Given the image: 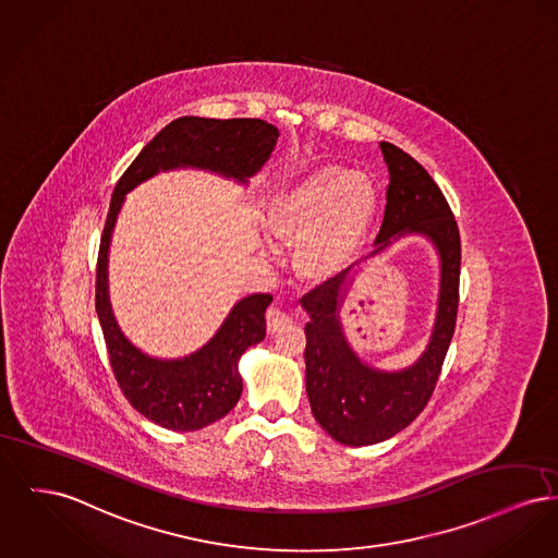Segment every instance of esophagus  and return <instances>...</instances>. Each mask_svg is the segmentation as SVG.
Wrapping results in <instances>:
<instances>
[{
    "label": "esophagus",
    "mask_w": 558,
    "mask_h": 558,
    "mask_svg": "<svg viewBox=\"0 0 558 558\" xmlns=\"http://www.w3.org/2000/svg\"><path fill=\"white\" fill-rule=\"evenodd\" d=\"M289 325H291V316L284 310H280V307H269L267 310V330L269 332H280L282 328L289 327Z\"/></svg>",
    "instance_id": "esophagus-1"
}]
</instances>
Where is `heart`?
Listing matches in <instances>:
<instances>
[{
    "mask_svg": "<svg viewBox=\"0 0 558 558\" xmlns=\"http://www.w3.org/2000/svg\"><path fill=\"white\" fill-rule=\"evenodd\" d=\"M379 210L375 183L345 166H318L280 190L267 208V228L296 242V271L327 280L359 259Z\"/></svg>",
    "mask_w": 558,
    "mask_h": 558,
    "instance_id": "b5f03b06",
    "label": "heart"
}]
</instances>
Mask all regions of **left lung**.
Listing matches in <instances>:
<instances>
[{"label": "left lung", "mask_w": 558, "mask_h": 558, "mask_svg": "<svg viewBox=\"0 0 558 558\" xmlns=\"http://www.w3.org/2000/svg\"><path fill=\"white\" fill-rule=\"evenodd\" d=\"M388 166L384 223L368 262L409 234H420L439 259L437 314L427 348L404 369L384 372L353 350L340 320V310L363 265L303 296L310 316L305 325V390L316 422L341 445H377L409 426L427 404L456 332L461 244L456 217L426 172L409 154L381 141ZM368 262L364 263L367 264Z\"/></svg>", "instance_id": "left-lung-1"}]
</instances>
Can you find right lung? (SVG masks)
<instances>
[{
    "label": "right lung",
    "mask_w": 558,
    "mask_h": 558,
    "mask_svg": "<svg viewBox=\"0 0 558 558\" xmlns=\"http://www.w3.org/2000/svg\"><path fill=\"white\" fill-rule=\"evenodd\" d=\"M280 131L265 120H210L185 116L158 132L118 181L97 263V316L113 375L132 407L149 422L174 432H194L226 417L242 393L238 362L265 339V310L271 295L242 296L217 332L196 352L158 359L136 348L113 316L109 301V246L124 199L160 172L204 170L238 185L269 160Z\"/></svg>",
    "instance_id": "add662e5"
}]
</instances>
